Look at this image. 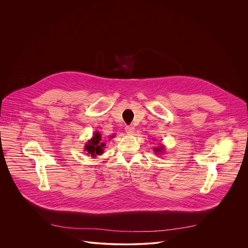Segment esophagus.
<instances>
[{
  "label": "esophagus",
  "instance_id": "1",
  "mask_svg": "<svg viewBox=\"0 0 248 248\" xmlns=\"http://www.w3.org/2000/svg\"><path fill=\"white\" fill-rule=\"evenodd\" d=\"M134 126L133 125H126L125 126V132L127 134H133L134 133Z\"/></svg>",
  "mask_w": 248,
  "mask_h": 248
}]
</instances>
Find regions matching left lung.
<instances>
[{"label": "left lung", "instance_id": "1", "mask_svg": "<svg viewBox=\"0 0 248 248\" xmlns=\"http://www.w3.org/2000/svg\"><path fill=\"white\" fill-rule=\"evenodd\" d=\"M164 149H163V146L161 145V146H159L158 148H155L154 149V151L156 153V154H158V153H160V152H162Z\"/></svg>", "mask_w": 248, "mask_h": 248}]
</instances>
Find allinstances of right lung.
I'll return each mask as SVG.
<instances>
[{"mask_svg":"<svg viewBox=\"0 0 248 248\" xmlns=\"http://www.w3.org/2000/svg\"><path fill=\"white\" fill-rule=\"evenodd\" d=\"M105 147V143L101 142V134L96 131L93 135V137L86 144L85 150L88 152V155H91L92 156H96L101 154H103V148Z\"/></svg>","mask_w":248,"mask_h":248,"instance_id":"obj_1","label":"right lung"}]
</instances>
